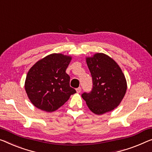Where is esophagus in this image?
<instances>
[{
  "instance_id": "34e87169",
  "label": "esophagus",
  "mask_w": 152,
  "mask_h": 152,
  "mask_svg": "<svg viewBox=\"0 0 152 152\" xmlns=\"http://www.w3.org/2000/svg\"><path fill=\"white\" fill-rule=\"evenodd\" d=\"M76 92L78 93V94H79V93H80V91H81V87L77 88V89H76Z\"/></svg>"
}]
</instances>
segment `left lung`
I'll return each instance as SVG.
<instances>
[{
	"mask_svg": "<svg viewBox=\"0 0 152 152\" xmlns=\"http://www.w3.org/2000/svg\"><path fill=\"white\" fill-rule=\"evenodd\" d=\"M93 80L89 93H83L82 98L91 111L102 115L117 107L125 96L127 83L119 65L106 54L96 53L86 58Z\"/></svg>",
	"mask_w": 152,
	"mask_h": 152,
	"instance_id": "1",
	"label": "left lung"
}]
</instances>
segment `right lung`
<instances>
[{
  "label": "right lung",
  "instance_id": "right-lung-1",
  "mask_svg": "<svg viewBox=\"0 0 152 152\" xmlns=\"http://www.w3.org/2000/svg\"><path fill=\"white\" fill-rule=\"evenodd\" d=\"M71 60L69 56L51 54L38 61L29 69L24 87L35 107L53 112L76 92L69 86L70 77L65 72Z\"/></svg>",
  "mask_w": 152,
  "mask_h": 152
}]
</instances>
